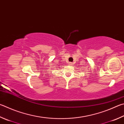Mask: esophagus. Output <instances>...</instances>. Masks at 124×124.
Wrapping results in <instances>:
<instances>
[{
	"label": "esophagus",
	"mask_w": 124,
	"mask_h": 124,
	"mask_svg": "<svg viewBox=\"0 0 124 124\" xmlns=\"http://www.w3.org/2000/svg\"><path fill=\"white\" fill-rule=\"evenodd\" d=\"M69 65H70V66H71L72 65V63H71V62H70L69 63Z\"/></svg>",
	"instance_id": "obj_1"
}]
</instances>
